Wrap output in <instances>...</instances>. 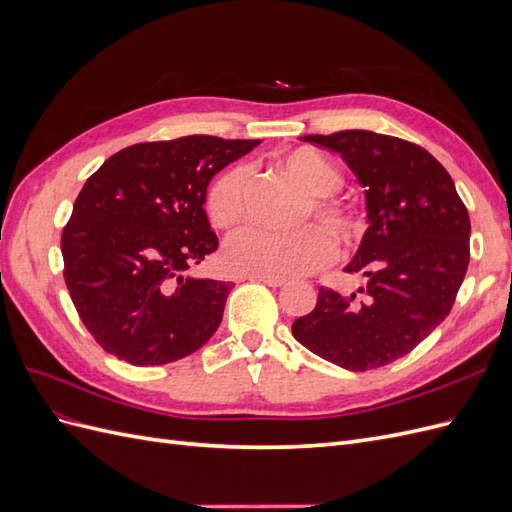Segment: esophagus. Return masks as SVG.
Instances as JSON below:
<instances>
[{
  "instance_id": "34e87169",
  "label": "esophagus",
  "mask_w": 512,
  "mask_h": 512,
  "mask_svg": "<svg viewBox=\"0 0 512 512\" xmlns=\"http://www.w3.org/2000/svg\"><path fill=\"white\" fill-rule=\"evenodd\" d=\"M247 280L262 282V284H267V286H271V288H280V286L286 284L284 277H267V275H247Z\"/></svg>"
}]
</instances>
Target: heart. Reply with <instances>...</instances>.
Listing matches in <instances>:
<instances>
[{"label":"heart","instance_id":"heart-1","mask_svg":"<svg viewBox=\"0 0 512 512\" xmlns=\"http://www.w3.org/2000/svg\"><path fill=\"white\" fill-rule=\"evenodd\" d=\"M286 173L301 185L294 224L316 218L335 239L354 243L363 235L365 218L359 207L335 196L342 188L344 175L333 160L312 147H294L275 158ZM247 173L241 164L228 166L215 177L205 196L209 222L220 230H232L243 220ZM335 256L333 239L318 226H301L290 232H267L250 228L226 243L224 262L232 273L290 277L312 273Z\"/></svg>","mask_w":512,"mask_h":512}]
</instances>
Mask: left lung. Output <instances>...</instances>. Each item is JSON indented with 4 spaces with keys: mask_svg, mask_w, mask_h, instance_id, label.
Masks as SVG:
<instances>
[{
    "mask_svg": "<svg viewBox=\"0 0 512 512\" xmlns=\"http://www.w3.org/2000/svg\"><path fill=\"white\" fill-rule=\"evenodd\" d=\"M301 141L344 158L365 188L369 226L346 267L365 286L352 294L320 286L292 335L344 369L384 367L451 314L470 262L468 209L446 168L404 138L342 130Z\"/></svg>",
    "mask_w": 512,
    "mask_h": 512,
    "instance_id": "left-lung-1",
    "label": "left lung"
}]
</instances>
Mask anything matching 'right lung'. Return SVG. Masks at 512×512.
<instances>
[{"instance_id": "add662e5", "label": "right lung", "mask_w": 512, "mask_h": 512, "mask_svg": "<svg viewBox=\"0 0 512 512\" xmlns=\"http://www.w3.org/2000/svg\"><path fill=\"white\" fill-rule=\"evenodd\" d=\"M258 143L203 134L138 143L85 181L61 256L72 303L102 350L166 365L218 331L232 284L188 271L218 250L203 207L209 181Z\"/></svg>"}]
</instances>
